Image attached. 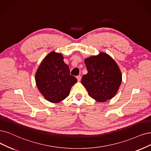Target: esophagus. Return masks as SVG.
Masks as SVG:
<instances>
[{"mask_svg":"<svg viewBox=\"0 0 151 151\" xmlns=\"http://www.w3.org/2000/svg\"><path fill=\"white\" fill-rule=\"evenodd\" d=\"M76 78H77V80H78V81H81V77L80 75H78V76H76Z\"/></svg>","mask_w":151,"mask_h":151,"instance_id":"1","label":"esophagus"}]
</instances>
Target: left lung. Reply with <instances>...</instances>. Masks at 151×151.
Instances as JSON below:
<instances>
[{
  "instance_id": "obj_1",
  "label": "left lung",
  "mask_w": 151,
  "mask_h": 151,
  "mask_svg": "<svg viewBox=\"0 0 151 151\" xmlns=\"http://www.w3.org/2000/svg\"><path fill=\"white\" fill-rule=\"evenodd\" d=\"M88 73L83 75L81 83L89 96L98 102H105L113 98L122 81L118 65L110 56L99 53L85 60Z\"/></svg>"
}]
</instances>
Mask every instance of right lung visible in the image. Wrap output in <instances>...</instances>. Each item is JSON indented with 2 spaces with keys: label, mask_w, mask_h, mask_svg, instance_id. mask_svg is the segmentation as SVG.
Here are the masks:
<instances>
[{
  "label": "right lung",
  "mask_w": 151,
  "mask_h": 151,
  "mask_svg": "<svg viewBox=\"0 0 151 151\" xmlns=\"http://www.w3.org/2000/svg\"><path fill=\"white\" fill-rule=\"evenodd\" d=\"M77 80L70 75L68 66L61 53L50 52L42 61L35 75L38 90L48 101L57 103L69 95Z\"/></svg>",
  "instance_id": "add662e5"
}]
</instances>
